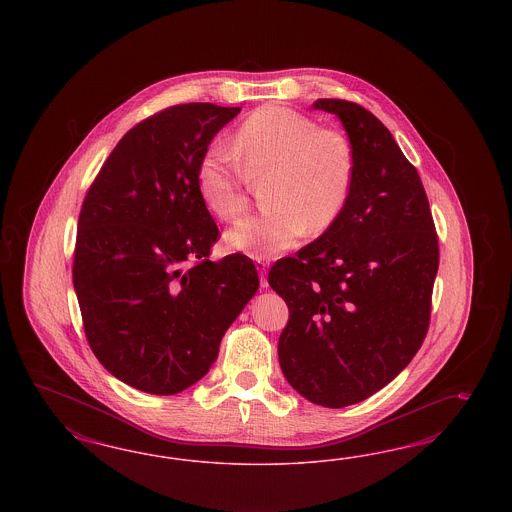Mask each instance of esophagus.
<instances>
[{"mask_svg": "<svg viewBox=\"0 0 512 512\" xmlns=\"http://www.w3.org/2000/svg\"><path fill=\"white\" fill-rule=\"evenodd\" d=\"M255 266H257V272H259V276H261V287H268V279H266V272H268V263L264 261V259H257L255 261Z\"/></svg>", "mask_w": 512, "mask_h": 512, "instance_id": "34e87169", "label": "esophagus"}]
</instances>
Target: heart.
Segmentation results:
<instances>
[{
	"instance_id": "1",
	"label": "heart",
	"mask_w": 512,
	"mask_h": 512,
	"mask_svg": "<svg viewBox=\"0 0 512 512\" xmlns=\"http://www.w3.org/2000/svg\"><path fill=\"white\" fill-rule=\"evenodd\" d=\"M233 148L217 139L197 167L204 206L223 221L246 208L248 176L270 174L263 214L242 219L225 234V244L249 257H276L310 229H328L345 208L355 176V155L338 131L321 129L295 110L266 105L238 127ZM240 154L238 158L235 154Z\"/></svg>"
}]
</instances>
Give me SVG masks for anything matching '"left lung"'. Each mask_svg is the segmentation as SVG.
Returning a JSON list of instances; mask_svg holds the SVG:
<instances>
[{"instance_id":"1","label":"left lung","mask_w":512,"mask_h":512,"mask_svg":"<svg viewBox=\"0 0 512 512\" xmlns=\"http://www.w3.org/2000/svg\"><path fill=\"white\" fill-rule=\"evenodd\" d=\"M311 109L343 125L353 187L338 219L296 257L279 259L268 283L289 308L281 372L306 400L338 409L370 398L417 355L439 248L419 172L387 127L343 99Z\"/></svg>"}]
</instances>
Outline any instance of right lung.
<instances>
[{"instance_id": "obj_1", "label": "right lung", "mask_w": 512, "mask_h": 512, "mask_svg": "<svg viewBox=\"0 0 512 512\" xmlns=\"http://www.w3.org/2000/svg\"><path fill=\"white\" fill-rule=\"evenodd\" d=\"M240 107L187 103L127 131L78 217L73 285L93 355L125 385L172 396L195 385L259 289L234 253L210 261L217 225L197 167Z\"/></svg>"}]
</instances>
